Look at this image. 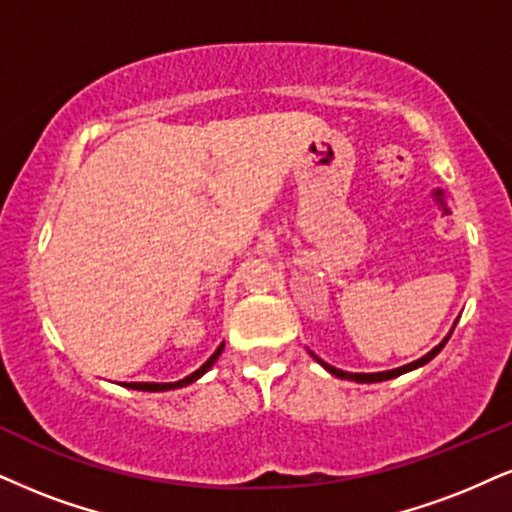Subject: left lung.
Segmentation results:
<instances>
[{
	"label": "left lung",
	"mask_w": 512,
	"mask_h": 512,
	"mask_svg": "<svg viewBox=\"0 0 512 512\" xmlns=\"http://www.w3.org/2000/svg\"><path fill=\"white\" fill-rule=\"evenodd\" d=\"M453 332V330H451ZM451 332H449V337H451ZM449 337L444 339V342H441L439 346H434V349L427 353V356H422L420 361H415V363H408V365H403V368H396V370H387V372H344V370H339V368H332V365H327L325 361H320L318 356H313L315 361H318L320 365H323L325 370H330L334 377H342V380H353V382H361V384H372V382H384V380H391V377H399V375H403V372H408V370H415V368H420V365H425V363H430L434 356H437V353L444 349V344L449 342Z\"/></svg>",
	"instance_id": "obj_1"
}]
</instances>
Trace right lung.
Masks as SVG:
<instances>
[{"mask_svg":"<svg viewBox=\"0 0 512 512\" xmlns=\"http://www.w3.org/2000/svg\"><path fill=\"white\" fill-rule=\"evenodd\" d=\"M223 346L225 344H220L218 349H216V353H213L211 358H208V361L201 365V368L197 370V372H192V375L189 377H185V380H180V382H166V384H159V382H130V384H125V387H130V389H140V391H168V389H178V387H187V384H192L194 380H199L201 375H204V372L211 368L213 363L218 361V356L220 353H223Z\"/></svg>","mask_w":512,"mask_h":512,"instance_id":"1","label":"right lung"}]
</instances>
